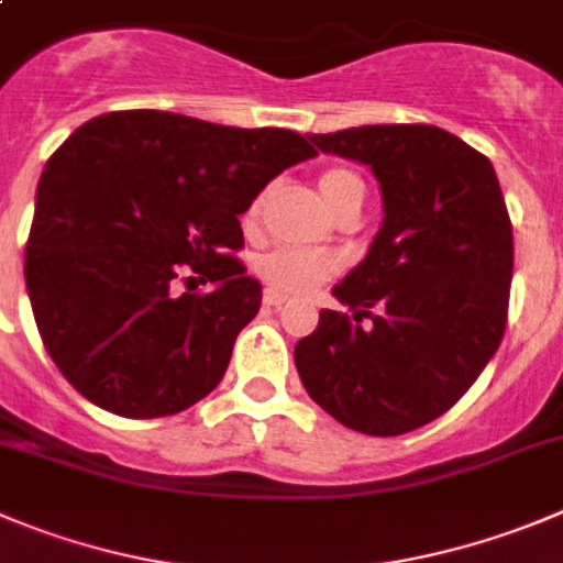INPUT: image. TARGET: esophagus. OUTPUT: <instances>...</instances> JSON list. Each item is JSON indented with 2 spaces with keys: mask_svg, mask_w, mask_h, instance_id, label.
Instances as JSON below:
<instances>
[{
  "mask_svg": "<svg viewBox=\"0 0 563 563\" xmlns=\"http://www.w3.org/2000/svg\"><path fill=\"white\" fill-rule=\"evenodd\" d=\"M286 299L288 297H283V294H277V291H272V288H266V291H264V308L286 306Z\"/></svg>",
  "mask_w": 563,
  "mask_h": 563,
  "instance_id": "34e87169",
  "label": "esophagus"
}]
</instances>
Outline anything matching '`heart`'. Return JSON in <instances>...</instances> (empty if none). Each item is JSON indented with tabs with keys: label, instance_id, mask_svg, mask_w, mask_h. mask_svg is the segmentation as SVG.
I'll return each instance as SVG.
<instances>
[{
	"label": "heart",
	"instance_id": "heart-1",
	"mask_svg": "<svg viewBox=\"0 0 563 563\" xmlns=\"http://www.w3.org/2000/svg\"><path fill=\"white\" fill-rule=\"evenodd\" d=\"M319 194L333 213L364 202V180L344 166H333L319 175ZM264 197H255L246 208V224H252L261 213ZM257 280H264L277 294H306L319 283L330 280L339 272V257L324 250H306V246H275L255 257Z\"/></svg>",
	"mask_w": 563,
	"mask_h": 563
}]
</instances>
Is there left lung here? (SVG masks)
<instances>
[{"mask_svg": "<svg viewBox=\"0 0 563 563\" xmlns=\"http://www.w3.org/2000/svg\"><path fill=\"white\" fill-rule=\"evenodd\" d=\"M322 152L366 163L383 224L294 346L299 380L333 419L400 435L450 411L500 346L514 235L495 166L430 124H366L308 135ZM373 319L360 328L363 317Z\"/></svg>", "mask_w": 563, "mask_h": 563, "instance_id": "left-lung-1", "label": "left lung"}]
</instances>
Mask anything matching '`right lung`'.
Instances as JSON below:
<instances>
[{
	"instance_id": "add662e5",
	"label": "right lung",
	"mask_w": 563,
	"mask_h": 563,
	"mask_svg": "<svg viewBox=\"0 0 563 563\" xmlns=\"http://www.w3.org/2000/svg\"><path fill=\"white\" fill-rule=\"evenodd\" d=\"M313 155L294 130L166 110H113L68 135L38 180L24 252L35 324L63 377L130 419L208 397L261 308V283L230 255L244 246L239 217ZM188 271L214 288L180 295Z\"/></svg>"
}]
</instances>
